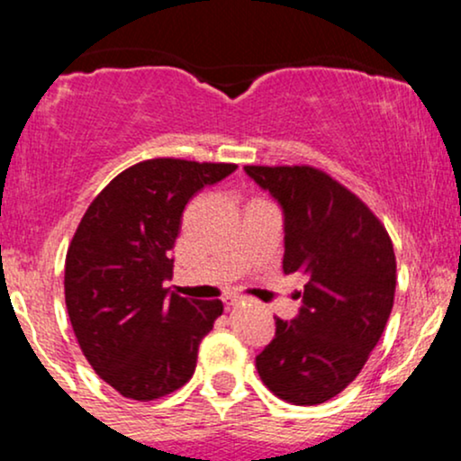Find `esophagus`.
Returning <instances> with one entry per match:
<instances>
[{"instance_id":"34e87169","label":"esophagus","mask_w":461,"mask_h":461,"mask_svg":"<svg viewBox=\"0 0 461 461\" xmlns=\"http://www.w3.org/2000/svg\"><path fill=\"white\" fill-rule=\"evenodd\" d=\"M225 303H227V305H238V303H240V297H230V299H225Z\"/></svg>"}]
</instances>
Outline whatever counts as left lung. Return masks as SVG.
I'll list each match as a JSON object with an SVG mask.
<instances>
[{
    "instance_id": "8db88e82",
    "label": "left lung",
    "mask_w": 461,
    "mask_h": 461,
    "mask_svg": "<svg viewBox=\"0 0 461 461\" xmlns=\"http://www.w3.org/2000/svg\"><path fill=\"white\" fill-rule=\"evenodd\" d=\"M245 171L282 203L284 273L305 279L293 322L256 357L268 390L285 403L319 405L364 368L394 303L393 240L373 210L338 179L310 164Z\"/></svg>"
}]
</instances>
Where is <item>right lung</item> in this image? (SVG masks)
<instances>
[{
  "label": "right lung",
  "instance_id": "add662e5",
  "mask_svg": "<svg viewBox=\"0 0 461 461\" xmlns=\"http://www.w3.org/2000/svg\"><path fill=\"white\" fill-rule=\"evenodd\" d=\"M231 162L151 158L125 168L79 221L65 260V301L95 373L125 399L156 401L193 377L199 342L223 303L168 294V251L197 190L236 171Z\"/></svg>",
  "mask_w": 461,
  "mask_h": 461
}]
</instances>
